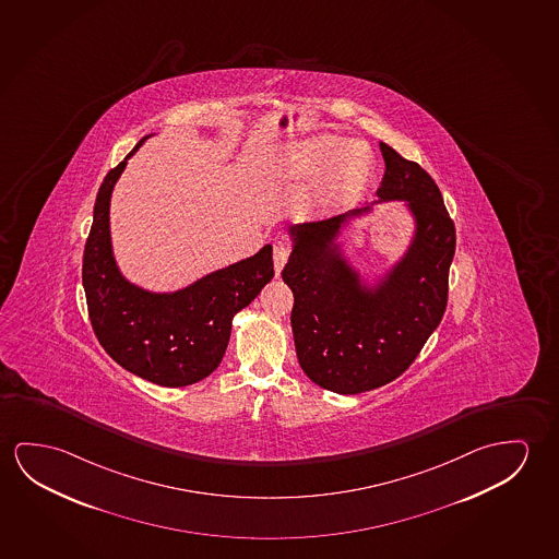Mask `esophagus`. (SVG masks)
I'll return each instance as SVG.
<instances>
[{
  "instance_id": "1",
  "label": "esophagus",
  "mask_w": 559,
  "mask_h": 559,
  "mask_svg": "<svg viewBox=\"0 0 559 559\" xmlns=\"http://www.w3.org/2000/svg\"><path fill=\"white\" fill-rule=\"evenodd\" d=\"M288 255H290L288 243L283 240H275V243H273V263H275L276 275H281V271L288 261Z\"/></svg>"
}]
</instances>
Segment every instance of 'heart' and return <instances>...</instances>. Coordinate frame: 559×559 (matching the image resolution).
I'll return each mask as SVG.
<instances>
[{"label":"heart","mask_w":559,"mask_h":559,"mask_svg":"<svg viewBox=\"0 0 559 559\" xmlns=\"http://www.w3.org/2000/svg\"><path fill=\"white\" fill-rule=\"evenodd\" d=\"M288 166L306 180L319 178L321 205L336 211L361 198L373 174V155L358 139L318 133L290 146Z\"/></svg>","instance_id":"obj_1"}]
</instances>
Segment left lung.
<instances>
[{"label": "left lung", "instance_id": "left-lung-1", "mask_svg": "<svg viewBox=\"0 0 559 559\" xmlns=\"http://www.w3.org/2000/svg\"><path fill=\"white\" fill-rule=\"evenodd\" d=\"M385 174L376 201L346 215L288 228L293 251L283 281L294 294V344L316 385L358 395L399 378L445 313L455 224L420 164L379 143ZM401 200L414 221L404 255L368 276L343 253L340 238L376 204Z\"/></svg>", "mask_w": 559, "mask_h": 559}]
</instances>
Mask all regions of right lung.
<instances>
[{"label": "right lung", "instance_id": "right-lung-1", "mask_svg": "<svg viewBox=\"0 0 559 559\" xmlns=\"http://www.w3.org/2000/svg\"><path fill=\"white\" fill-rule=\"evenodd\" d=\"M135 148L106 174L83 255V288L98 343L123 370L163 386H186L223 361L233 319L275 276L273 246L216 269L170 293L146 290L121 273L114 255L110 199Z\"/></svg>", "mask_w": 559, "mask_h": 559}]
</instances>
